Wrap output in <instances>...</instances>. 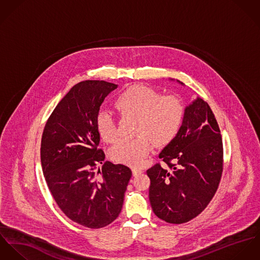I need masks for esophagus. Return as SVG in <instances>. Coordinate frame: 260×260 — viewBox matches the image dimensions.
<instances>
[{"label": "esophagus", "instance_id": "obj_1", "mask_svg": "<svg viewBox=\"0 0 260 260\" xmlns=\"http://www.w3.org/2000/svg\"><path fill=\"white\" fill-rule=\"evenodd\" d=\"M143 173V171H142V170H140V169H137V168H134V169H133V175H134V176L139 175L140 173Z\"/></svg>", "mask_w": 260, "mask_h": 260}]
</instances>
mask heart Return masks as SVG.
Segmentation results:
<instances>
[{
    "label": "heart",
    "mask_w": 260,
    "mask_h": 260,
    "mask_svg": "<svg viewBox=\"0 0 260 260\" xmlns=\"http://www.w3.org/2000/svg\"><path fill=\"white\" fill-rule=\"evenodd\" d=\"M114 106L120 116L137 118L134 139L118 140L111 148L113 160L128 166H139L149 153L152 144H170L178 134L184 117V107L176 95H161L156 90L133 86L116 98ZM96 131L106 143H113L117 136L114 116L101 112L96 116Z\"/></svg>",
    "instance_id": "1"
}]
</instances>
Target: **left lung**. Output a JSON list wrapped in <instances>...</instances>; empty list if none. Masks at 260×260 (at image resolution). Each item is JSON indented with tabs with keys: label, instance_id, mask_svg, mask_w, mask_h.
<instances>
[{
	"label": "left lung",
	"instance_id": "8db88e82",
	"mask_svg": "<svg viewBox=\"0 0 260 260\" xmlns=\"http://www.w3.org/2000/svg\"><path fill=\"white\" fill-rule=\"evenodd\" d=\"M158 156L166 166L146 171L151 208L169 223L187 222L212 200L223 170L220 129L206 102L197 98L185 108L178 134Z\"/></svg>",
	"mask_w": 260,
	"mask_h": 260
}]
</instances>
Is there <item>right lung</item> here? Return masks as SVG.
<instances>
[{
    "label": "right lung",
    "instance_id": "add662e5",
    "mask_svg": "<svg viewBox=\"0 0 260 260\" xmlns=\"http://www.w3.org/2000/svg\"><path fill=\"white\" fill-rule=\"evenodd\" d=\"M116 87L105 81L77 84L58 103L42 137L43 173L55 202L70 219L88 229L116 219L132 177L127 167L104 162L105 152L98 148L96 116Z\"/></svg>",
    "mask_w": 260,
    "mask_h": 260
}]
</instances>
